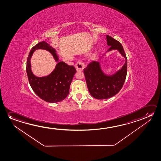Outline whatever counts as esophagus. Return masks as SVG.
Here are the masks:
<instances>
[{"mask_svg": "<svg viewBox=\"0 0 161 161\" xmlns=\"http://www.w3.org/2000/svg\"><path fill=\"white\" fill-rule=\"evenodd\" d=\"M85 68V64L83 61H78L75 64V68L77 71H82Z\"/></svg>", "mask_w": 161, "mask_h": 161, "instance_id": "1", "label": "esophagus"}]
</instances>
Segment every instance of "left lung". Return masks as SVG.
Wrapping results in <instances>:
<instances>
[{
    "mask_svg": "<svg viewBox=\"0 0 161 161\" xmlns=\"http://www.w3.org/2000/svg\"><path fill=\"white\" fill-rule=\"evenodd\" d=\"M107 50H118L125 58L122 68L111 76L105 75L100 68L98 62H91L84 69V75L90 94L96 99H107L116 95L122 88L127 74V58L122 45L119 41L107 35Z\"/></svg>",
    "mask_w": 161,
    "mask_h": 161,
    "instance_id": "obj_1",
    "label": "left lung"
}]
</instances>
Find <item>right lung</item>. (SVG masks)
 I'll return each mask as SVG.
<instances>
[{"label": "right lung", "mask_w": 161, "mask_h": 161, "mask_svg": "<svg viewBox=\"0 0 161 161\" xmlns=\"http://www.w3.org/2000/svg\"><path fill=\"white\" fill-rule=\"evenodd\" d=\"M37 49L49 51L56 61H58L55 50L45 41L40 42L33 46L28 55L26 64V72L30 84L33 91L42 100L50 103L60 102L69 94L70 84L77 70L74 66L60 61L56 64L54 71L48 76L36 77L31 72L30 59L33 52Z\"/></svg>", "instance_id": "right-lung-1"}]
</instances>
